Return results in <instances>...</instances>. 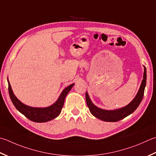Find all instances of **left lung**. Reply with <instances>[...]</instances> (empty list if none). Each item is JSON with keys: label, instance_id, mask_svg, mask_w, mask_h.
<instances>
[{"label": "left lung", "instance_id": "1", "mask_svg": "<svg viewBox=\"0 0 156 156\" xmlns=\"http://www.w3.org/2000/svg\"><path fill=\"white\" fill-rule=\"evenodd\" d=\"M146 80H147V72L146 68L144 67V74H143V79L141 82V87L137 93L135 98L129 105L120 109H114V110H105V109H101L98 107L94 105L91 101L89 96L86 92V101L88 108L94 117L99 118L100 120L105 122H118L126 118L136 110L138 108L144 95L145 87L146 86Z\"/></svg>", "mask_w": 156, "mask_h": 156}]
</instances>
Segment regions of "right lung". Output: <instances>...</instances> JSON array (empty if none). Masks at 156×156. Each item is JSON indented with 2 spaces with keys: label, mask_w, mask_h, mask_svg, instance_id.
I'll list each match as a JSON object with an SVG mask.
<instances>
[{
  "label": "right lung",
  "mask_w": 156,
  "mask_h": 156,
  "mask_svg": "<svg viewBox=\"0 0 156 156\" xmlns=\"http://www.w3.org/2000/svg\"><path fill=\"white\" fill-rule=\"evenodd\" d=\"M8 84L9 96L15 108L29 120L35 122H46L57 118L62 112L66 95L74 85V84H72L64 88L57 101L51 106L47 107V108H33V107L26 105L21 103L15 97L9 80Z\"/></svg>",
  "instance_id": "right-lung-1"
}]
</instances>
